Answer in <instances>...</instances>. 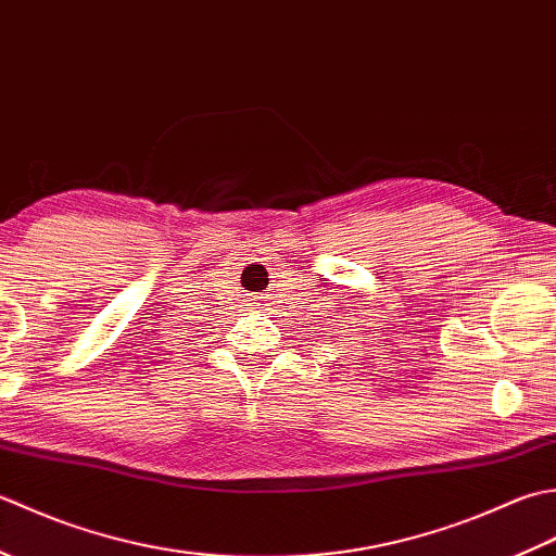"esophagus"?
Here are the masks:
<instances>
[{"instance_id": "esophagus-1", "label": "esophagus", "mask_w": 556, "mask_h": 556, "mask_svg": "<svg viewBox=\"0 0 556 556\" xmlns=\"http://www.w3.org/2000/svg\"><path fill=\"white\" fill-rule=\"evenodd\" d=\"M249 300H252L254 304H258V302H264V298H258V294H252V298H249Z\"/></svg>"}]
</instances>
